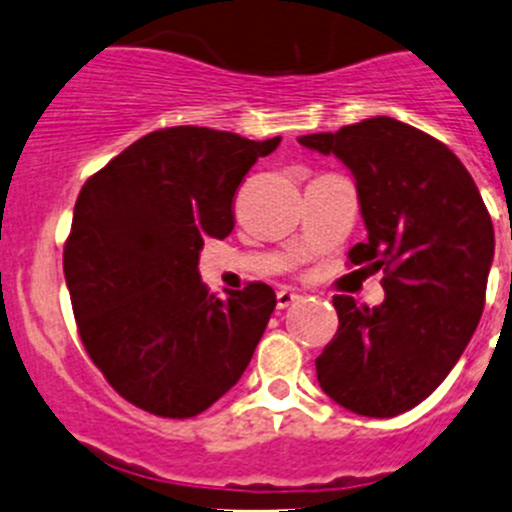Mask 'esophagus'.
Returning a JSON list of instances; mask_svg holds the SVG:
<instances>
[{
	"label": "esophagus",
	"instance_id": "esophagus-1",
	"mask_svg": "<svg viewBox=\"0 0 512 512\" xmlns=\"http://www.w3.org/2000/svg\"><path fill=\"white\" fill-rule=\"evenodd\" d=\"M299 299L297 292H292V289H280L277 292V309H287L289 304H294Z\"/></svg>",
	"mask_w": 512,
	"mask_h": 512
}]
</instances>
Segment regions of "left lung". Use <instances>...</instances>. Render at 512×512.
<instances>
[{
  "mask_svg": "<svg viewBox=\"0 0 512 512\" xmlns=\"http://www.w3.org/2000/svg\"><path fill=\"white\" fill-rule=\"evenodd\" d=\"M297 141L352 170L369 237L349 262L384 272L386 292L379 307L334 294L339 329L314 361L319 386L359 416H399L436 391L476 332L495 250L488 208L446 143L396 118Z\"/></svg>",
  "mask_w": 512,
  "mask_h": 512,
  "instance_id": "1",
  "label": "left lung"
}]
</instances>
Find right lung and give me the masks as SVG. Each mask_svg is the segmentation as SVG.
Returning a JSON list of instances; mask_svg holds the SVG:
<instances>
[{"label": "right lung", "instance_id": "obj_1", "mask_svg": "<svg viewBox=\"0 0 512 512\" xmlns=\"http://www.w3.org/2000/svg\"><path fill=\"white\" fill-rule=\"evenodd\" d=\"M280 141L160 128L81 188L64 245L76 327L108 384L138 409L203 414L250 364L275 289L250 282L220 299L200 280L198 257L208 237L230 235L237 188Z\"/></svg>", "mask_w": 512, "mask_h": 512}]
</instances>
